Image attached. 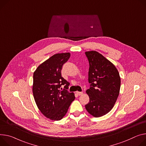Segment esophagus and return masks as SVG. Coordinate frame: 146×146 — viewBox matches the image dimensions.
I'll list each match as a JSON object with an SVG mask.
<instances>
[{
  "label": "esophagus",
  "instance_id": "obj_1",
  "mask_svg": "<svg viewBox=\"0 0 146 146\" xmlns=\"http://www.w3.org/2000/svg\"><path fill=\"white\" fill-rule=\"evenodd\" d=\"M76 94H77L78 96H82V95H83V92H79V91H77V92H76Z\"/></svg>",
  "mask_w": 146,
  "mask_h": 146
}]
</instances>
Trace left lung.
<instances>
[{
    "instance_id": "1",
    "label": "left lung",
    "mask_w": 146,
    "mask_h": 146,
    "mask_svg": "<svg viewBox=\"0 0 146 146\" xmlns=\"http://www.w3.org/2000/svg\"><path fill=\"white\" fill-rule=\"evenodd\" d=\"M89 62L88 82L86 92L90 98L85 105L89 113L98 117L108 113L119 94L121 77L114 64L95 50L85 52Z\"/></svg>"
}]
</instances>
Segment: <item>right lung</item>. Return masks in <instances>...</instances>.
I'll return each mask as SVG.
<instances>
[{
  "label": "right lung",
  "mask_w": 146,
  "mask_h": 146,
  "mask_svg": "<svg viewBox=\"0 0 146 146\" xmlns=\"http://www.w3.org/2000/svg\"><path fill=\"white\" fill-rule=\"evenodd\" d=\"M70 54L62 53L52 56L41 63L34 72L33 92L38 109L46 117L59 121L67 113L74 100L73 92H69V83L62 77L64 63ZM65 88L60 89L61 85Z\"/></svg>",
  "instance_id": "add662e5"
}]
</instances>
